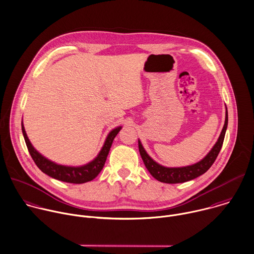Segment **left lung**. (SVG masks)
Returning a JSON list of instances; mask_svg holds the SVG:
<instances>
[{
    "mask_svg": "<svg viewBox=\"0 0 254 254\" xmlns=\"http://www.w3.org/2000/svg\"><path fill=\"white\" fill-rule=\"evenodd\" d=\"M227 127H228V109L226 107L225 124H224L222 132L219 136L218 141L213 146L211 151L201 161H199L198 163L191 165V166H186V167H181V168H168V167H164V166L158 164L148 155V153L144 149L140 140H138L139 152H140L141 158H142L146 168L157 180L164 182V183L186 182V181L192 180V179L202 175L214 164V162L217 159V157L221 151V148L223 146Z\"/></svg>",
    "mask_w": 254,
    "mask_h": 254,
    "instance_id": "1",
    "label": "left lung"
}]
</instances>
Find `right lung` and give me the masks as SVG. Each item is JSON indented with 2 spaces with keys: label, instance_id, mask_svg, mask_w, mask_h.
Returning a JSON list of instances; mask_svg holds the SVG:
<instances>
[{
  "label": "right lung",
  "instance_id": "obj_1",
  "mask_svg": "<svg viewBox=\"0 0 254 254\" xmlns=\"http://www.w3.org/2000/svg\"><path fill=\"white\" fill-rule=\"evenodd\" d=\"M121 128H122V126H118L116 128L112 129L108 133L101 150L99 151L98 155L91 162L85 164L84 166H80V167H69V166L58 165V164L48 160L43 155H41L37 150H35V148L30 143V141L26 135L23 123L21 122V130H22L25 144L27 146L28 152H29L32 160L34 161V163L36 164L38 169H40L42 172H44L45 174H47L57 180H61V181L68 182V183H76V184H81V183L90 181L98 175V173L101 171V169H103V166L105 164V161L108 156L109 150L111 148L112 142H113L114 138L116 137V135L118 134V132L121 130Z\"/></svg>",
  "mask_w": 254,
  "mask_h": 254
}]
</instances>
